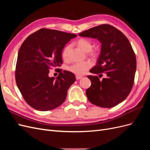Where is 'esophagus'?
<instances>
[{
	"instance_id": "1",
	"label": "esophagus",
	"mask_w": 150,
	"mask_h": 150,
	"mask_svg": "<svg viewBox=\"0 0 150 150\" xmlns=\"http://www.w3.org/2000/svg\"><path fill=\"white\" fill-rule=\"evenodd\" d=\"M82 78H83V77L81 76H79V75H76V78L77 80H79V79H81Z\"/></svg>"
}]
</instances>
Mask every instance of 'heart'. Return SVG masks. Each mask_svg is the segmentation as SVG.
Here are the masks:
<instances>
[{"instance_id":"obj_1","label":"heart","mask_w":150,"mask_h":150,"mask_svg":"<svg viewBox=\"0 0 150 150\" xmlns=\"http://www.w3.org/2000/svg\"><path fill=\"white\" fill-rule=\"evenodd\" d=\"M76 45L78 46L80 49H81L84 52H89L93 49V44L88 39L81 38L79 40H77ZM70 46H66L64 49L63 50L62 56L64 59H66L67 57L68 52L69 51ZM91 55L95 56V53L91 52ZM91 66V63L89 62H78L75 63V64H72V66L68 67V71L72 72L76 75H83L84 74L86 71L88 70Z\"/></svg>"}]
</instances>
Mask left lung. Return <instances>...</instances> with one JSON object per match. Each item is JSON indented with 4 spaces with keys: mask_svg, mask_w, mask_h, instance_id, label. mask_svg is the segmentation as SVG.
<instances>
[{
    "mask_svg": "<svg viewBox=\"0 0 150 150\" xmlns=\"http://www.w3.org/2000/svg\"><path fill=\"white\" fill-rule=\"evenodd\" d=\"M81 37L96 39L101 52L89 72L106 78L88 76L91 84L86 94L90 103L102 108H112L123 101L133 88L137 59L126 36L115 27L103 24L79 34Z\"/></svg>",
    "mask_w": 150,
    "mask_h": 150,
    "instance_id": "obj_1",
    "label": "left lung"
}]
</instances>
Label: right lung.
I'll return each instance as SVG.
<instances>
[{
  "instance_id": "obj_1",
  "label": "right lung",
  "mask_w": 150,
  "mask_h": 150,
  "mask_svg": "<svg viewBox=\"0 0 150 150\" xmlns=\"http://www.w3.org/2000/svg\"><path fill=\"white\" fill-rule=\"evenodd\" d=\"M77 35L64 32L41 29L30 34L18 53L16 81L26 103L39 111H49L66 100L67 90L76 81L75 75L57 69V78L49 77V69L59 67L62 51Z\"/></svg>"
}]
</instances>
